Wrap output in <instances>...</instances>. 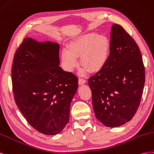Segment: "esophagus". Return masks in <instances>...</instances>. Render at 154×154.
<instances>
[{"instance_id":"34e87169","label":"esophagus","mask_w":154,"mask_h":154,"mask_svg":"<svg viewBox=\"0 0 154 154\" xmlns=\"http://www.w3.org/2000/svg\"><path fill=\"white\" fill-rule=\"evenodd\" d=\"M86 82V80L85 79L83 78H79V85H82V84H85Z\"/></svg>"}]
</instances>
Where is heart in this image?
<instances>
[{
    "instance_id": "1",
    "label": "heart",
    "mask_w": 154,
    "mask_h": 154,
    "mask_svg": "<svg viewBox=\"0 0 154 154\" xmlns=\"http://www.w3.org/2000/svg\"><path fill=\"white\" fill-rule=\"evenodd\" d=\"M109 44L103 35L89 33L73 41L69 50L63 51L62 57L66 70L71 72L77 64V57L81 55V63L90 71L101 68L106 60Z\"/></svg>"
}]
</instances>
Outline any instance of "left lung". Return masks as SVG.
<instances>
[{"mask_svg":"<svg viewBox=\"0 0 154 154\" xmlns=\"http://www.w3.org/2000/svg\"><path fill=\"white\" fill-rule=\"evenodd\" d=\"M88 82L101 123L117 127L133 118L141 100L145 69L137 43L121 26H112L108 59Z\"/></svg>","mask_w":154,"mask_h":154,"instance_id":"1","label":"left lung"}]
</instances>
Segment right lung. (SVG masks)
<instances>
[{"label":"right lung","instance_id":"obj_1","mask_svg":"<svg viewBox=\"0 0 154 154\" xmlns=\"http://www.w3.org/2000/svg\"><path fill=\"white\" fill-rule=\"evenodd\" d=\"M59 45L25 38L14 55L11 69L16 104L40 133L55 135L69 122L70 104L78 77L59 66Z\"/></svg>","mask_w":154,"mask_h":154}]
</instances>
